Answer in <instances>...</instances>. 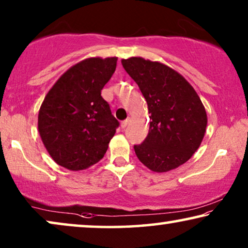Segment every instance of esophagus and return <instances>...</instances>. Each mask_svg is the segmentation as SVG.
Listing matches in <instances>:
<instances>
[{
	"label": "esophagus",
	"mask_w": 248,
	"mask_h": 248,
	"mask_svg": "<svg viewBox=\"0 0 248 248\" xmlns=\"http://www.w3.org/2000/svg\"><path fill=\"white\" fill-rule=\"evenodd\" d=\"M128 123H130V117H127L126 120L122 122V123H121V126H122V128H125V127H126L127 125H128Z\"/></svg>",
	"instance_id": "obj_1"
}]
</instances>
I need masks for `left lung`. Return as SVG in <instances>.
<instances>
[{
  "label": "left lung",
  "instance_id": "left-lung-1",
  "mask_svg": "<svg viewBox=\"0 0 248 248\" xmlns=\"http://www.w3.org/2000/svg\"><path fill=\"white\" fill-rule=\"evenodd\" d=\"M122 64L140 88L150 114L148 137L134 145L139 160L157 172L185 164L199 149L208 123L196 91L162 63L130 57Z\"/></svg>",
  "mask_w": 248,
  "mask_h": 248
}]
</instances>
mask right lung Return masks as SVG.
Masks as SVG:
<instances>
[{
	"label": "right lung",
	"mask_w": 248,
	"mask_h": 248,
	"mask_svg": "<svg viewBox=\"0 0 248 248\" xmlns=\"http://www.w3.org/2000/svg\"><path fill=\"white\" fill-rule=\"evenodd\" d=\"M117 57H90L70 67L46 94L38 131L54 161L82 170L103 159L118 121L101 90L115 72Z\"/></svg>",
	"instance_id": "add662e5"
}]
</instances>
